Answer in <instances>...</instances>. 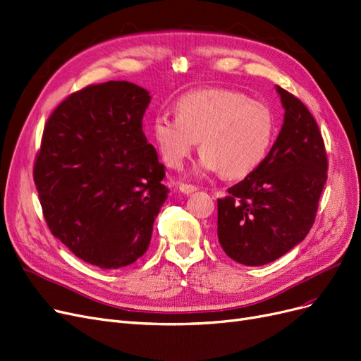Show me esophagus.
Masks as SVG:
<instances>
[{
	"label": "esophagus",
	"instance_id": "1",
	"mask_svg": "<svg viewBox=\"0 0 361 361\" xmlns=\"http://www.w3.org/2000/svg\"><path fill=\"white\" fill-rule=\"evenodd\" d=\"M180 192L183 195H192L193 192H196V188H195V185H192V184H181L180 185Z\"/></svg>",
	"mask_w": 361,
	"mask_h": 361
}]
</instances>
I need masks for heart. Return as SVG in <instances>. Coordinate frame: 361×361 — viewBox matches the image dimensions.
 I'll list each match as a JSON object with an SVG mask.
<instances>
[{"label":"heart","mask_w":361,"mask_h":361,"mask_svg":"<svg viewBox=\"0 0 361 361\" xmlns=\"http://www.w3.org/2000/svg\"><path fill=\"white\" fill-rule=\"evenodd\" d=\"M176 111L157 114L152 122V137L172 168H180L201 140L197 171L241 178L263 162L275 137L269 106L236 90L189 92L177 101Z\"/></svg>","instance_id":"b5f03b06"}]
</instances>
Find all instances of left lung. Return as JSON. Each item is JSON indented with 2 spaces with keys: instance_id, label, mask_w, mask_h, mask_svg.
Wrapping results in <instances>:
<instances>
[{
  "instance_id": "1",
  "label": "left lung",
  "mask_w": 361,
  "mask_h": 361,
  "mask_svg": "<svg viewBox=\"0 0 361 361\" xmlns=\"http://www.w3.org/2000/svg\"><path fill=\"white\" fill-rule=\"evenodd\" d=\"M275 89L284 109L276 141L263 162L217 201L219 243L245 266L271 263L303 241L327 180L315 118L296 97Z\"/></svg>"
}]
</instances>
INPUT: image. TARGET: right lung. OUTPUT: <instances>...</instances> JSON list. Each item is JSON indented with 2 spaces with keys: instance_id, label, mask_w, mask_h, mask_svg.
Returning a JSON list of instances; mask_svg holds the SVG:
<instances>
[{
  "instance_id": "obj_1",
  "label": "right lung",
  "mask_w": 361,
  "mask_h": 361,
  "mask_svg": "<svg viewBox=\"0 0 361 361\" xmlns=\"http://www.w3.org/2000/svg\"><path fill=\"white\" fill-rule=\"evenodd\" d=\"M150 93L125 82L75 92L51 113L34 181L49 229L86 263L120 269L147 251L169 190L142 132Z\"/></svg>"
}]
</instances>
